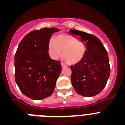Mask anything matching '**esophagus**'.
Masks as SVG:
<instances>
[{"label":"esophagus","mask_w":125,"mask_h":125,"mask_svg":"<svg viewBox=\"0 0 125 125\" xmlns=\"http://www.w3.org/2000/svg\"><path fill=\"white\" fill-rule=\"evenodd\" d=\"M67 66V65L65 64L64 63H63V62H61V67L62 68H64V67H66Z\"/></svg>","instance_id":"1"}]
</instances>
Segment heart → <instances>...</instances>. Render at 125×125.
<instances>
[{"label": "heart", "instance_id": "b5f03b06", "mask_svg": "<svg viewBox=\"0 0 125 125\" xmlns=\"http://www.w3.org/2000/svg\"><path fill=\"white\" fill-rule=\"evenodd\" d=\"M48 48L49 54L54 59L58 58L62 51V58L69 64H74L81 61L86 51L83 43L66 34L57 35L50 41Z\"/></svg>", "mask_w": 125, "mask_h": 125}]
</instances>
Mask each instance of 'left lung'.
<instances>
[{
	"label": "left lung",
	"instance_id": "obj_1",
	"mask_svg": "<svg viewBox=\"0 0 125 125\" xmlns=\"http://www.w3.org/2000/svg\"><path fill=\"white\" fill-rule=\"evenodd\" d=\"M71 33L86 43V51L83 59L71 66V80L77 93L85 97L98 94L105 87L110 75L106 50L98 37L78 30Z\"/></svg>",
	"mask_w": 125,
	"mask_h": 125
}]
</instances>
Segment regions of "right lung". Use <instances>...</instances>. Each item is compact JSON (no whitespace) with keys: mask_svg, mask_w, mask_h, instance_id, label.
Listing matches in <instances>:
<instances>
[{"mask_svg":"<svg viewBox=\"0 0 125 125\" xmlns=\"http://www.w3.org/2000/svg\"><path fill=\"white\" fill-rule=\"evenodd\" d=\"M56 28L34 30L19 44L14 58L15 80L24 95L35 100H43L54 92L61 71L59 61L48 52L49 40Z\"/></svg>","mask_w":125,"mask_h":125,"instance_id":"obj_1","label":"right lung"}]
</instances>
